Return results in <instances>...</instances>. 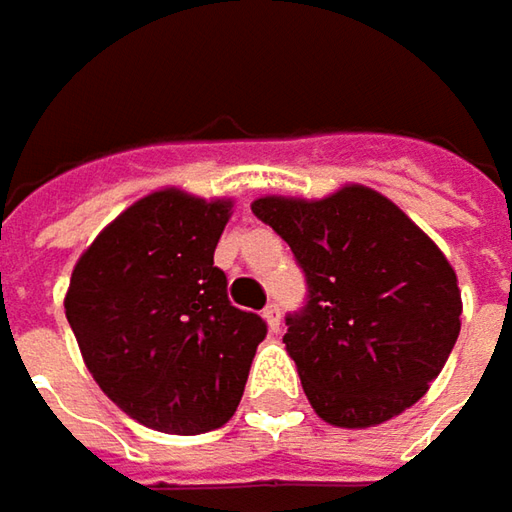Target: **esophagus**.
<instances>
[{
  "mask_svg": "<svg viewBox=\"0 0 512 512\" xmlns=\"http://www.w3.org/2000/svg\"><path fill=\"white\" fill-rule=\"evenodd\" d=\"M263 318L269 323V329L272 332H280V306L278 303H269L266 309H263Z\"/></svg>",
  "mask_w": 512,
  "mask_h": 512,
  "instance_id": "34e87169",
  "label": "esophagus"
}]
</instances>
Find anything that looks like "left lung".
<instances>
[{"instance_id": "obj_1", "label": "left lung", "mask_w": 512, "mask_h": 512, "mask_svg": "<svg viewBox=\"0 0 512 512\" xmlns=\"http://www.w3.org/2000/svg\"><path fill=\"white\" fill-rule=\"evenodd\" d=\"M252 212L289 243L306 278L283 344L315 412L355 430L412 407L461 329L456 272L438 246L364 186L312 203L260 197Z\"/></svg>"}]
</instances>
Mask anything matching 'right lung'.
Instances as JSON below:
<instances>
[{
    "label": "right lung",
    "instance_id": "right-lung-1",
    "mask_svg": "<svg viewBox=\"0 0 512 512\" xmlns=\"http://www.w3.org/2000/svg\"><path fill=\"white\" fill-rule=\"evenodd\" d=\"M232 203L177 189L125 209L79 257L65 298L85 367L151 430L197 435L237 410L266 321L214 266Z\"/></svg>",
    "mask_w": 512,
    "mask_h": 512
}]
</instances>
